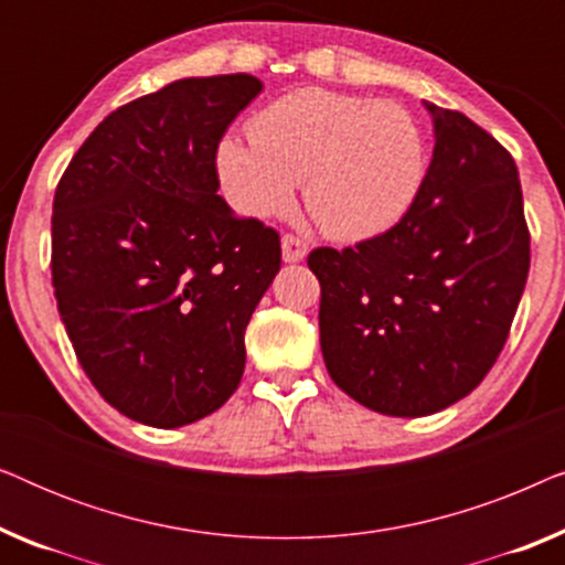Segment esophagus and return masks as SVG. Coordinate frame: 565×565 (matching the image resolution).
Segmentation results:
<instances>
[{
	"label": "esophagus",
	"instance_id": "1",
	"mask_svg": "<svg viewBox=\"0 0 565 565\" xmlns=\"http://www.w3.org/2000/svg\"><path fill=\"white\" fill-rule=\"evenodd\" d=\"M280 246H282V262H288V265H292V262H303L308 254L306 242L298 236H282Z\"/></svg>",
	"mask_w": 565,
	"mask_h": 565
}]
</instances>
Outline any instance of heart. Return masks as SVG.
I'll return each mask as SVG.
<instances>
[{"instance_id":"heart-1","label":"heart","mask_w":565,"mask_h":565,"mask_svg":"<svg viewBox=\"0 0 565 565\" xmlns=\"http://www.w3.org/2000/svg\"><path fill=\"white\" fill-rule=\"evenodd\" d=\"M252 143L223 138L215 167L231 203L252 218L290 211L296 184L311 218L339 242L396 226L427 177V141L393 103L303 87L252 115Z\"/></svg>"}]
</instances>
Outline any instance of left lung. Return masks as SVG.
<instances>
[{"mask_svg": "<svg viewBox=\"0 0 565 565\" xmlns=\"http://www.w3.org/2000/svg\"><path fill=\"white\" fill-rule=\"evenodd\" d=\"M424 107L435 153L408 213L367 242L308 254L331 381L385 416L437 414L483 381L530 269L514 159L462 113Z\"/></svg>", "mask_w": 565, "mask_h": 565, "instance_id": "1", "label": "left lung"}]
</instances>
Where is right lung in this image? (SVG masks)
I'll return each mask as SVG.
<instances>
[{
  "instance_id": "right-lung-1",
  "label": "right lung",
  "mask_w": 565,
  "mask_h": 565,
  "mask_svg": "<svg viewBox=\"0 0 565 565\" xmlns=\"http://www.w3.org/2000/svg\"><path fill=\"white\" fill-rule=\"evenodd\" d=\"M262 92L190 76L107 115L53 198L51 275L76 358L128 419L177 429L244 375V331L280 273V236L218 195L215 153Z\"/></svg>"
}]
</instances>
